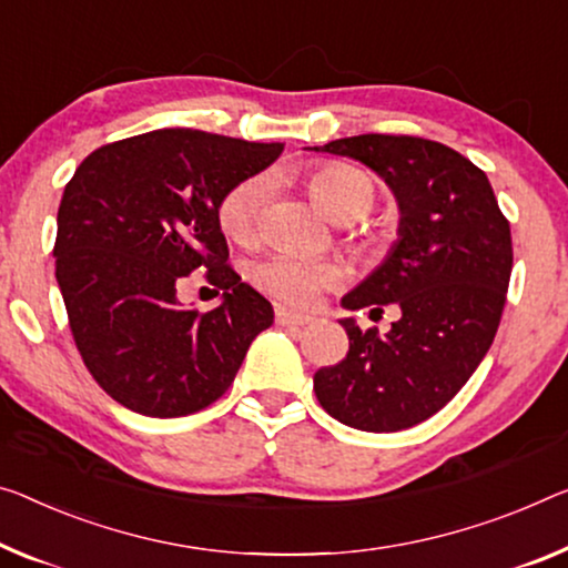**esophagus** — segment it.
Segmentation results:
<instances>
[{
  "instance_id": "obj_1",
  "label": "esophagus",
  "mask_w": 568,
  "mask_h": 568,
  "mask_svg": "<svg viewBox=\"0 0 568 568\" xmlns=\"http://www.w3.org/2000/svg\"><path fill=\"white\" fill-rule=\"evenodd\" d=\"M312 317L310 314H302V312H292L286 307H276V325L282 327H300V325H310Z\"/></svg>"
}]
</instances>
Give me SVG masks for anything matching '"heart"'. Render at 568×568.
<instances>
[{
    "instance_id": "b5f03b06",
    "label": "heart",
    "mask_w": 568,
    "mask_h": 568,
    "mask_svg": "<svg viewBox=\"0 0 568 568\" xmlns=\"http://www.w3.org/2000/svg\"><path fill=\"white\" fill-rule=\"evenodd\" d=\"M268 193H272V180L266 174L239 182L217 207L221 229L241 243L254 239ZM310 193L320 211L335 223H353L373 207L375 185L368 174L351 164H325L310 178ZM254 282L278 300L304 307L322 290L339 282V268L278 254L261 261L254 268Z\"/></svg>"
}]
</instances>
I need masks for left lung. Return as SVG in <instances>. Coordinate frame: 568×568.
<instances>
[{"instance_id": "obj_1", "label": "left lung", "mask_w": 568, "mask_h": 568, "mask_svg": "<svg viewBox=\"0 0 568 568\" xmlns=\"http://www.w3.org/2000/svg\"><path fill=\"white\" fill-rule=\"evenodd\" d=\"M307 150L365 164L398 205L388 254L339 300L378 314L394 304L398 320L386 335L339 320L351 347L314 373V394L353 429H408L447 406L490 351L513 268L510 225L487 174L439 142L361 134Z\"/></svg>"}]
</instances>
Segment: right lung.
<instances>
[{"mask_svg":"<svg viewBox=\"0 0 568 568\" xmlns=\"http://www.w3.org/2000/svg\"><path fill=\"white\" fill-rule=\"evenodd\" d=\"M282 142L154 129L85 156L58 207L55 278L78 351L121 406L187 416L221 398L274 310L225 264L217 207ZM195 267L224 290L200 315L176 300Z\"/></svg>","mask_w":568,"mask_h":568,"instance_id":"right-lung-1","label":"right lung"}]
</instances>
